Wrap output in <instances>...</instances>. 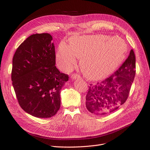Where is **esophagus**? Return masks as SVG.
I'll return each mask as SVG.
<instances>
[{
  "label": "esophagus",
  "mask_w": 150,
  "mask_h": 150,
  "mask_svg": "<svg viewBox=\"0 0 150 150\" xmlns=\"http://www.w3.org/2000/svg\"><path fill=\"white\" fill-rule=\"evenodd\" d=\"M79 76L78 75V74H73L72 76H71V79H76L77 78H79Z\"/></svg>",
  "instance_id": "34e87169"
}]
</instances>
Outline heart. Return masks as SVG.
Returning a JSON list of instances; mask_svg holds the SVG:
<instances>
[{"label": "heart", "instance_id": "b5f03b06", "mask_svg": "<svg viewBox=\"0 0 150 150\" xmlns=\"http://www.w3.org/2000/svg\"><path fill=\"white\" fill-rule=\"evenodd\" d=\"M126 43L118 37L103 34L74 36L70 44L61 42L56 53V62L62 71L71 70L81 58L80 67L83 74L93 80L111 74L124 60Z\"/></svg>", "mask_w": 150, "mask_h": 150}]
</instances>
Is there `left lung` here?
Returning a JSON list of instances; mask_svg holds the SVG:
<instances>
[{
    "mask_svg": "<svg viewBox=\"0 0 150 150\" xmlns=\"http://www.w3.org/2000/svg\"><path fill=\"white\" fill-rule=\"evenodd\" d=\"M133 50L114 74L105 80L90 84L86 96L87 110L96 115H106L116 111L129 96L136 73Z\"/></svg>",
    "mask_w": 150,
    "mask_h": 150,
    "instance_id": "8db88e82",
    "label": "left lung"
}]
</instances>
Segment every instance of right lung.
Wrapping results in <instances>:
<instances>
[{
	"instance_id": "obj_1",
	"label": "right lung",
	"mask_w": 150,
	"mask_h": 150,
	"mask_svg": "<svg viewBox=\"0 0 150 150\" xmlns=\"http://www.w3.org/2000/svg\"><path fill=\"white\" fill-rule=\"evenodd\" d=\"M48 33L30 35L16 50L11 78L18 102L28 114L40 118L55 115L61 90L68 75L56 67L55 47Z\"/></svg>"
}]
</instances>
